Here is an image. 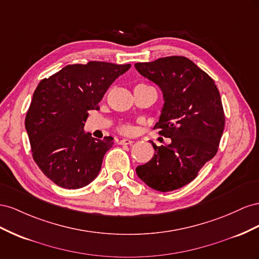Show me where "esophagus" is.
<instances>
[{
	"label": "esophagus",
	"instance_id": "1",
	"mask_svg": "<svg viewBox=\"0 0 259 259\" xmlns=\"http://www.w3.org/2000/svg\"><path fill=\"white\" fill-rule=\"evenodd\" d=\"M132 143H134V141H132V140H130V139H122L119 141V144H121V145H130Z\"/></svg>",
	"mask_w": 259,
	"mask_h": 259
}]
</instances>
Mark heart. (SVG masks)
I'll list each match as a JSON object with an SVG mask.
<instances>
[{
	"label": "heart",
	"mask_w": 259,
	"mask_h": 259,
	"mask_svg": "<svg viewBox=\"0 0 259 259\" xmlns=\"http://www.w3.org/2000/svg\"><path fill=\"white\" fill-rule=\"evenodd\" d=\"M118 130H119L121 134H125V135H130L134 132V127H132L131 124L129 123H122L119 125V128H118Z\"/></svg>",
	"instance_id": "b5f03b06"
}]
</instances>
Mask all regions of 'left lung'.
Returning <instances> with one entry per match:
<instances>
[{"label": "left lung", "instance_id": "left-lung-1", "mask_svg": "<svg viewBox=\"0 0 259 259\" xmlns=\"http://www.w3.org/2000/svg\"><path fill=\"white\" fill-rule=\"evenodd\" d=\"M142 76L159 85L165 105L154 125L171 143L152 145L153 158L137 167L139 178L152 189L169 192L193 181L215 156L226 117L215 81L184 56H167L135 64Z\"/></svg>", "mask_w": 259, "mask_h": 259}]
</instances>
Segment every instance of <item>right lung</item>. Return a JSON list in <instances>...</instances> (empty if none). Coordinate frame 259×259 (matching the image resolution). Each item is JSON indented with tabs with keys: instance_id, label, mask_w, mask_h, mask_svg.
Here are the masks:
<instances>
[{
	"instance_id": "obj_1",
	"label": "right lung",
	"mask_w": 259,
	"mask_h": 259,
	"mask_svg": "<svg viewBox=\"0 0 259 259\" xmlns=\"http://www.w3.org/2000/svg\"><path fill=\"white\" fill-rule=\"evenodd\" d=\"M130 67L97 61L67 65L36 87L25 125L34 161L58 187L79 189L98 177L114 139L90 138L84 122L89 110L99 109L109 85Z\"/></svg>"
}]
</instances>
